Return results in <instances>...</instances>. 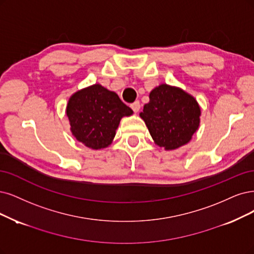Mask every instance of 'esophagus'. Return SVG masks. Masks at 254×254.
Returning a JSON list of instances; mask_svg holds the SVG:
<instances>
[{
	"instance_id": "34e87169",
	"label": "esophagus",
	"mask_w": 254,
	"mask_h": 254,
	"mask_svg": "<svg viewBox=\"0 0 254 254\" xmlns=\"http://www.w3.org/2000/svg\"><path fill=\"white\" fill-rule=\"evenodd\" d=\"M130 108H132V110H133L135 113H137V112L140 110V102H139V101L133 102L132 105H130Z\"/></svg>"
}]
</instances>
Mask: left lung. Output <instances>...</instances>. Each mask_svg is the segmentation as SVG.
<instances>
[{"label":"left lung","instance_id":"left-lung-1","mask_svg":"<svg viewBox=\"0 0 254 254\" xmlns=\"http://www.w3.org/2000/svg\"><path fill=\"white\" fill-rule=\"evenodd\" d=\"M201 109L196 100L180 88L166 83L149 93V102L140 113L157 145L167 151L190 141L200 126Z\"/></svg>","mask_w":254,"mask_h":254}]
</instances>
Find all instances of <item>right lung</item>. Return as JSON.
Listing matches in <instances>:
<instances>
[{"mask_svg":"<svg viewBox=\"0 0 254 254\" xmlns=\"http://www.w3.org/2000/svg\"><path fill=\"white\" fill-rule=\"evenodd\" d=\"M72 135L92 149L109 146L115 137L120 119L133 111L115 92L93 84L74 93L67 105Z\"/></svg>","mask_w":254,"mask_h":254,"instance_id":"right-lung-1","label":"right lung"}]
</instances>
